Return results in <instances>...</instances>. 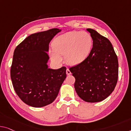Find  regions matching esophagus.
<instances>
[{"mask_svg": "<svg viewBox=\"0 0 131 131\" xmlns=\"http://www.w3.org/2000/svg\"><path fill=\"white\" fill-rule=\"evenodd\" d=\"M66 74H67L68 75H70L71 74V71H70V70L68 69V68H67L66 69Z\"/></svg>", "mask_w": 131, "mask_h": 131, "instance_id": "34e87169", "label": "esophagus"}]
</instances>
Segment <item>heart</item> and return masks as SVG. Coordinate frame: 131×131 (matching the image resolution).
<instances>
[{
    "mask_svg": "<svg viewBox=\"0 0 131 131\" xmlns=\"http://www.w3.org/2000/svg\"><path fill=\"white\" fill-rule=\"evenodd\" d=\"M92 39L86 32L71 31L60 35L54 39L53 49L50 53L52 60L60 63L65 55L69 65H75L86 59L91 51Z\"/></svg>",
    "mask_w": 131,
    "mask_h": 131,
    "instance_id": "obj_1",
    "label": "heart"
}]
</instances>
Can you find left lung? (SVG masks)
<instances>
[{"label": "left lung", "mask_w": 131, "mask_h": 131, "mask_svg": "<svg viewBox=\"0 0 131 131\" xmlns=\"http://www.w3.org/2000/svg\"><path fill=\"white\" fill-rule=\"evenodd\" d=\"M93 47L86 59L69 68L75 78L77 94L87 102L104 100L115 88L118 78V60L112 45L106 38L92 29Z\"/></svg>", "instance_id": "left-lung-1"}]
</instances>
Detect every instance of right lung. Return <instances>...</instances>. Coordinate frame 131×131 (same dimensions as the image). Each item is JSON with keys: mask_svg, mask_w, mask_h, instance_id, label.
<instances>
[{"mask_svg": "<svg viewBox=\"0 0 131 131\" xmlns=\"http://www.w3.org/2000/svg\"><path fill=\"white\" fill-rule=\"evenodd\" d=\"M61 30L53 28L34 34L17 45L13 53L10 77L23 102L40 108L53 102L66 77L65 66L48 68L49 44Z\"/></svg>", "mask_w": 131, "mask_h": 131, "instance_id": "obj_1", "label": "right lung"}]
</instances>
